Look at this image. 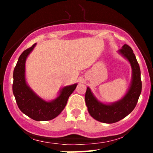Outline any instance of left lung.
I'll use <instances>...</instances> for the list:
<instances>
[{
    "instance_id": "8db88e82",
    "label": "left lung",
    "mask_w": 153,
    "mask_h": 153,
    "mask_svg": "<svg viewBox=\"0 0 153 153\" xmlns=\"http://www.w3.org/2000/svg\"><path fill=\"white\" fill-rule=\"evenodd\" d=\"M119 52L129 61L132 69L131 86L124 97L117 102L107 105L98 101L88 87L85 95V103L91 117L107 124L119 122L129 114L136 106L142 91L140 68L133 50L127 45H124Z\"/></svg>"
}]
</instances>
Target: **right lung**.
Returning <instances> with one entry per match:
<instances>
[{
  "mask_svg": "<svg viewBox=\"0 0 153 153\" xmlns=\"http://www.w3.org/2000/svg\"><path fill=\"white\" fill-rule=\"evenodd\" d=\"M36 44L22 52L13 71V93L17 105L23 113L35 121H48L57 117L65 107L69 96L77 84L63 88L58 97L47 102L31 90L25 80V62Z\"/></svg>",
  "mask_w": 153,
  "mask_h": 153,
  "instance_id": "obj_1",
  "label": "right lung"
}]
</instances>
